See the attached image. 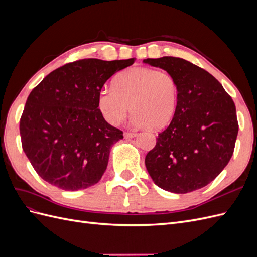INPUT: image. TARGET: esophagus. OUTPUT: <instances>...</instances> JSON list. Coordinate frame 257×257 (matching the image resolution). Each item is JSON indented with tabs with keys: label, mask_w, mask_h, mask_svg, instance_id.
Returning a JSON list of instances; mask_svg holds the SVG:
<instances>
[{
	"label": "esophagus",
	"mask_w": 257,
	"mask_h": 257,
	"mask_svg": "<svg viewBox=\"0 0 257 257\" xmlns=\"http://www.w3.org/2000/svg\"><path fill=\"white\" fill-rule=\"evenodd\" d=\"M134 136H136L135 132H124V137L125 138H132Z\"/></svg>",
	"instance_id": "obj_1"
}]
</instances>
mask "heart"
<instances>
[{"label":"heart","mask_w":257,"mask_h":257,"mask_svg":"<svg viewBox=\"0 0 257 257\" xmlns=\"http://www.w3.org/2000/svg\"><path fill=\"white\" fill-rule=\"evenodd\" d=\"M98 108L104 119L118 125L130 111L138 126L161 128L172 121L179 103V85L173 74L149 67H134L121 73L113 89L98 93Z\"/></svg>","instance_id":"b5f03b06"}]
</instances>
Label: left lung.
I'll return each mask as SVG.
<instances>
[{"instance_id":"left-lung-1","label":"left lung","mask_w":257,"mask_h":257,"mask_svg":"<svg viewBox=\"0 0 257 257\" xmlns=\"http://www.w3.org/2000/svg\"><path fill=\"white\" fill-rule=\"evenodd\" d=\"M144 62L173 74L179 85L174 118L146 155L148 173L168 192L184 194L204 188L234 153L239 128L234 100L211 74L184 59Z\"/></svg>"}]
</instances>
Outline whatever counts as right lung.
<instances>
[{
    "label": "right lung",
    "instance_id": "right-lung-1",
    "mask_svg": "<svg viewBox=\"0 0 257 257\" xmlns=\"http://www.w3.org/2000/svg\"><path fill=\"white\" fill-rule=\"evenodd\" d=\"M135 60H77L54 69L31 91L20 118L21 145L45 181L77 191L100 180L123 132L105 121L98 93Z\"/></svg>",
    "mask_w": 257,
    "mask_h": 257
}]
</instances>
